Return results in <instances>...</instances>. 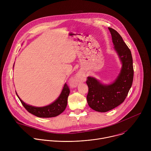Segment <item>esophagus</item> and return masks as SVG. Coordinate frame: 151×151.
<instances>
[{"label": "esophagus", "mask_w": 151, "mask_h": 151, "mask_svg": "<svg viewBox=\"0 0 151 151\" xmlns=\"http://www.w3.org/2000/svg\"><path fill=\"white\" fill-rule=\"evenodd\" d=\"M85 77V74L82 72H79L77 73L75 78L73 79V82L72 83V87H76L78 83L81 82L83 81V79Z\"/></svg>", "instance_id": "1"}]
</instances>
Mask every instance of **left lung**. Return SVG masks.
I'll return each instance as SVG.
<instances>
[{
  "mask_svg": "<svg viewBox=\"0 0 151 151\" xmlns=\"http://www.w3.org/2000/svg\"><path fill=\"white\" fill-rule=\"evenodd\" d=\"M108 29L122 66L119 75L110 85H103L93 77L87 78L86 83L88 87V104L91 109L100 112L111 111L124 102L132 87L134 76L130 50L115 30L111 27Z\"/></svg>",
  "mask_w": 151,
  "mask_h": 151,
  "instance_id": "1",
  "label": "left lung"
}]
</instances>
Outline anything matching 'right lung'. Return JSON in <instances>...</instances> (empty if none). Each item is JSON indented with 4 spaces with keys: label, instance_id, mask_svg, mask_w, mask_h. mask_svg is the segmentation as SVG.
Here are the masks:
<instances>
[{
    "label": "right lung",
    "instance_id": "obj_1",
    "mask_svg": "<svg viewBox=\"0 0 151 151\" xmlns=\"http://www.w3.org/2000/svg\"><path fill=\"white\" fill-rule=\"evenodd\" d=\"M69 93V88L68 85L65 83L58 99L52 103L44 107H35L27 104L21 100L17 94H16L25 109L29 113L40 118H51L59 115L65 110Z\"/></svg>",
    "mask_w": 151,
    "mask_h": 151
}]
</instances>
